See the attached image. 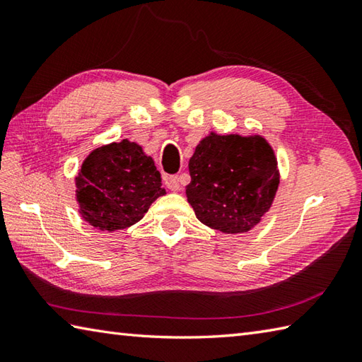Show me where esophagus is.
<instances>
[{
  "mask_svg": "<svg viewBox=\"0 0 362 362\" xmlns=\"http://www.w3.org/2000/svg\"><path fill=\"white\" fill-rule=\"evenodd\" d=\"M165 185L171 191H179L180 189V177L179 175H169L165 179Z\"/></svg>",
  "mask_w": 362,
  "mask_h": 362,
  "instance_id": "obj_1",
  "label": "esophagus"
}]
</instances>
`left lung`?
I'll return each mask as SVG.
<instances>
[{
  "instance_id": "8db88e82",
  "label": "left lung",
  "mask_w": 362,
  "mask_h": 362,
  "mask_svg": "<svg viewBox=\"0 0 362 362\" xmlns=\"http://www.w3.org/2000/svg\"><path fill=\"white\" fill-rule=\"evenodd\" d=\"M187 197L197 219L222 233H245L271 209L280 183L263 136L211 132L189 158Z\"/></svg>"
}]
</instances>
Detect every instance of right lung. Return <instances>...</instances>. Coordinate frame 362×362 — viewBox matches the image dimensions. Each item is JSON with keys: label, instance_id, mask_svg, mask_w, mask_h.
Segmentation results:
<instances>
[{"label": "right lung", "instance_id": "right-lung-1", "mask_svg": "<svg viewBox=\"0 0 362 362\" xmlns=\"http://www.w3.org/2000/svg\"><path fill=\"white\" fill-rule=\"evenodd\" d=\"M76 188L82 218L103 232L136 224L151 204L166 194L153 160L129 140L90 152L76 177Z\"/></svg>", "mask_w": 362, "mask_h": 362}]
</instances>
